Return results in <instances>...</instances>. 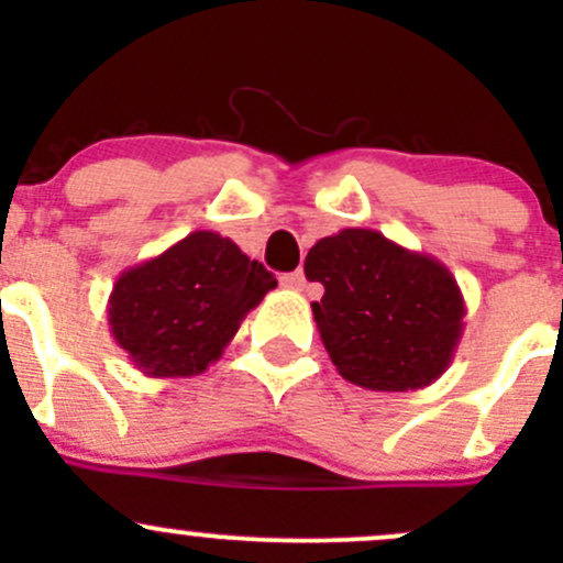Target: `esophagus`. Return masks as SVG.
Segmentation results:
<instances>
[{"label": "esophagus", "instance_id": "34e87169", "mask_svg": "<svg viewBox=\"0 0 563 563\" xmlns=\"http://www.w3.org/2000/svg\"><path fill=\"white\" fill-rule=\"evenodd\" d=\"M280 283L286 288H294V291H305V286H308V280H305L302 272H288V275L280 277Z\"/></svg>", "mask_w": 563, "mask_h": 563}]
</instances>
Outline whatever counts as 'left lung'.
<instances>
[{
	"label": "left lung",
	"mask_w": 563,
	"mask_h": 563,
	"mask_svg": "<svg viewBox=\"0 0 563 563\" xmlns=\"http://www.w3.org/2000/svg\"><path fill=\"white\" fill-rule=\"evenodd\" d=\"M323 286L313 318L345 382L373 391L430 387L455 360L465 299L450 269L373 229L323 236L305 258Z\"/></svg>",
	"instance_id": "left-lung-1"
}]
</instances>
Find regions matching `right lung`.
Segmentation results:
<instances>
[{"instance_id":"right-lung-1","label":"right lung","mask_w":563,"mask_h":563,"mask_svg":"<svg viewBox=\"0 0 563 563\" xmlns=\"http://www.w3.org/2000/svg\"><path fill=\"white\" fill-rule=\"evenodd\" d=\"M275 275L218 231H192L130 266L108 297V327L130 365L150 378H187L223 356Z\"/></svg>"}]
</instances>
